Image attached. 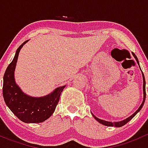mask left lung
Wrapping results in <instances>:
<instances>
[{"instance_id":"obj_1","label":"left lung","mask_w":148,"mask_h":148,"mask_svg":"<svg viewBox=\"0 0 148 148\" xmlns=\"http://www.w3.org/2000/svg\"><path fill=\"white\" fill-rule=\"evenodd\" d=\"M133 55V56L135 57V59L136 60V61H137V62H138V65H139V62H138V58H137V56H136V54H135L134 53H132ZM140 67V66H139ZM142 77H143V93H144V98H143V101H142V103L141 104V106H139V108H138V110H136V112H135L134 113H133V115H131V116H130L129 118H127V119H124V120L123 121H118V122H110V121H104V120H101V119H98V118H97V117L95 116V115H94L93 114H92V115H93V117L95 119L96 121H97L99 122V123H101V124H103V125L105 126H108V127H122V126L125 125L127 123L128 121H130L131 120V119H133V117L135 116V115L137 114V113L138 112L140 111V110H142V106H143L144 103H145V97H146V92H145V76H144V74L143 72L142 71Z\"/></svg>"}]
</instances>
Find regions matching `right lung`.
<instances>
[{"mask_svg": "<svg viewBox=\"0 0 148 148\" xmlns=\"http://www.w3.org/2000/svg\"><path fill=\"white\" fill-rule=\"evenodd\" d=\"M28 40L21 44L16 51L12 62L3 75V96L6 104L14 115L24 123H42L52 115L60 101V95L65 86L58 87L51 94L40 97L29 96L16 84L14 77L15 66L21 47Z\"/></svg>", "mask_w": 148, "mask_h": 148, "instance_id": "obj_1", "label": "right lung"}]
</instances>
